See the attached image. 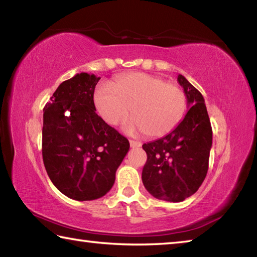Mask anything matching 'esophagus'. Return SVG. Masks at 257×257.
Instances as JSON below:
<instances>
[{
    "mask_svg": "<svg viewBox=\"0 0 257 257\" xmlns=\"http://www.w3.org/2000/svg\"><path fill=\"white\" fill-rule=\"evenodd\" d=\"M129 143H130V146H132L133 149H138V147L142 146V143H139L137 141H133V139H130Z\"/></svg>",
    "mask_w": 257,
    "mask_h": 257,
    "instance_id": "obj_1",
    "label": "esophagus"
}]
</instances>
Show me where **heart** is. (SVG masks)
<instances>
[{
	"label": "heart",
	"mask_w": 257,
	"mask_h": 257,
	"mask_svg": "<svg viewBox=\"0 0 257 257\" xmlns=\"http://www.w3.org/2000/svg\"><path fill=\"white\" fill-rule=\"evenodd\" d=\"M93 102L98 115L111 125L127 118L132 107L134 118L127 123V129L142 130L152 138L171 133L180 123L187 108L186 94L180 87L144 72L120 76L113 87L98 85Z\"/></svg>",
	"instance_id": "b5f03b06"
}]
</instances>
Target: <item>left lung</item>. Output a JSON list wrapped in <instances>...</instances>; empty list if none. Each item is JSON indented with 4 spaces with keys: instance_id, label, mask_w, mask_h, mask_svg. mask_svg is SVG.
I'll use <instances>...</instances> for the list:
<instances>
[{
    "instance_id": "left-lung-1",
    "label": "left lung",
    "mask_w": 257,
    "mask_h": 257,
    "mask_svg": "<svg viewBox=\"0 0 257 257\" xmlns=\"http://www.w3.org/2000/svg\"><path fill=\"white\" fill-rule=\"evenodd\" d=\"M190 108L172 132L143 145L147 161L142 180L158 199L182 202L196 193L205 179L212 147V127L203 95L179 75Z\"/></svg>"
}]
</instances>
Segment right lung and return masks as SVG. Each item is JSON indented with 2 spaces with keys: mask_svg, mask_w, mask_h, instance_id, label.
Wrapping results in <instances>:
<instances>
[{
  "mask_svg": "<svg viewBox=\"0 0 257 257\" xmlns=\"http://www.w3.org/2000/svg\"><path fill=\"white\" fill-rule=\"evenodd\" d=\"M99 77L77 73L56 88L43 115L42 154L51 181L76 201L105 195L129 151L128 139L95 112Z\"/></svg>",
  "mask_w": 257,
  "mask_h": 257,
  "instance_id": "1",
  "label": "right lung"
}]
</instances>
